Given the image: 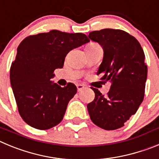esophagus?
Masks as SVG:
<instances>
[{
    "mask_svg": "<svg viewBox=\"0 0 159 159\" xmlns=\"http://www.w3.org/2000/svg\"><path fill=\"white\" fill-rule=\"evenodd\" d=\"M85 85H82V84H78V85H77V89H78V92L81 91V90L84 89H85Z\"/></svg>",
    "mask_w": 159,
    "mask_h": 159,
    "instance_id": "esophagus-1",
    "label": "esophagus"
}]
</instances>
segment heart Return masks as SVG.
<instances>
[{
    "mask_svg": "<svg viewBox=\"0 0 159 159\" xmlns=\"http://www.w3.org/2000/svg\"><path fill=\"white\" fill-rule=\"evenodd\" d=\"M97 47H100L99 44L96 43H89L87 46L86 49H91V48H97Z\"/></svg>",
    "mask_w": 159,
    "mask_h": 159,
    "instance_id": "b5f03b06",
    "label": "heart"
}]
</instances>
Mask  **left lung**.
Returning <instances> with one entry per match:
<instances>
[{"mask_svg":"<svg viewBox=\"0 0 159 159\" xmlns=\"http://www.w3.org/2000/svg\"><path fill=\"white\" fill-rule=\"evenodd\" d=\"M89 38L104 50L97 74L101 75L104 82H111L106 96L91 88L95 98L87 104L89 114L93 123L101 128L118 129L135 114L143 101L147 78L143 50L135 37L123 30L94 31Z\"/></svg>","mask_w":159,"mask_h":159,"instance_id":"8db88e82","label":"left lung"}]
</instances>
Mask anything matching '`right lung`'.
I'll return each mask as SVG.
<instances>
[{"label":"right lung","mask_w":159,"mask_h":159,"mask_svg":"<svg viewBox=\"0 0 159 159\" xmlns=\"http://www.w3.org/2000/svg\"><path fill=\"white\" fill-rule=\"evenodd\" d=\"M89 42L85 34L52 30L29 35L20 43L10 81L20 115L28 125L47 130L62 120L77 87L73 83L61 87L51 79L71 50Z\"/></svg>","instance_id":"right-lung-1"}]
</instances>
